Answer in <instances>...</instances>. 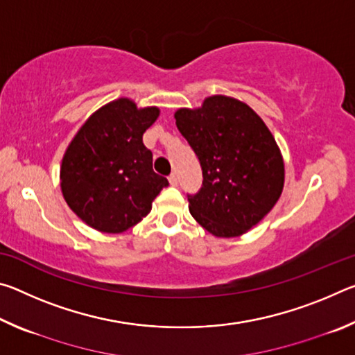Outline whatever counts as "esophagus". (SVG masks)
Here are the masks:
<instances>
[{
    "instance_id": "1",
    "label": "esophagus",
    "mask_w": 355,
    "mask_h": 355,
    "mask_svg": "<svg viewBox=\"0 0 355 355\" xmlns=\"http://www.w3.org/2000/svg\"><path fill=\"white\" fill-rule=\"evenodd\" d=\"M169 182H171V184H172V186H177V184H178V177H177V173H171V175H169Z\"/></svg>"
}]
</instances>
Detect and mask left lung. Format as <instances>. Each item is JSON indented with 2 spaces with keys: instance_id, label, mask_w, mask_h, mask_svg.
I'll list each match as a JSON object with an SVG mask.
<instances>
[{
  "instance_id": "obj_1",
  "label": "left lung",
  "mask_w": 355,
  "mask_h": 355,
  "mask_svg": "<svg viewBox=\"0 0 355 355\" xmlns=\"http://www.w3.org/2000/svg\"><path fill=\"white\" fill-rule=\"evenodd\" d=\"M175 120L203 175L199 192L188 194L191 214L214 236L243 235L284 189V159L271 131L248 105L224 95L199 110H178Z\"/></svg>"
}]
</instances>
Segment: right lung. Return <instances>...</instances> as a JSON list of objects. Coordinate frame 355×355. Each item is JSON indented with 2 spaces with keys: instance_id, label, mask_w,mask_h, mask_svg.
I'll list each match as a JSON object with an SVG mask.
<instances>
[{
  "instance_id": "add662e5",
  "label": "right lung",
  "mask_w": 355,
  "mask_h": 355,
  "mask_svg": "<svg viewBox=\"0 0 355 355\" xmlns=\"http://www.w3.org/2000/svg\"><path fill=\"white\" fill-rule=\"evenodd\" d=\"M158 116V107L137 110L131 100L119 98L94 112L70 142L61 166L62 194L95 230H128L169 186L153 171V155L142 142Z\"/></svg>"
}]
</instances>
